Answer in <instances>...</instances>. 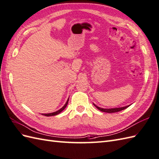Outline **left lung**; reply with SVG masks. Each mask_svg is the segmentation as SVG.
<instances>
[{
  "label": "left lung",
  "instance_id": "8db88e82",
  "mask_svg": "<svg viewBox=\"0 0 159 159\" xmlns=\"http://www.w3.org/2000/svg\"><path fill=\"white\" fill-rule=\"evenodd\" d=\"M93 105H95V106L99 109V110L103 111V112H106V113H115V112H118L120 111L121 110H124V109H126L127 107H128L129 106H130L131 105H127V106H124V107H116V108H110V109H104V108H101L99 107L98 106H97V105L93 103Z\"/></svg>",
  "mask_w": 159,
  "mask_h": 159
}]
</instances>
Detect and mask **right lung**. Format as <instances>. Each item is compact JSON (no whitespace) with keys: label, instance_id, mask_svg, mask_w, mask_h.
<instances>
[{"label":"right lung","instance_id":"right-lung-1","mask_svg":"<svg viewBox=\"0 0 159 159\" xmlns=\"http://www.w3.org/2000/svg\"><path fill=\"white\" fill-rule=\"evenodd\" d=\"M68 100H69V98L68 99V100H67V101H66V103L64 104V106L61 108V109H60L59 110H58V111H55V112H52V113H42V115H43V116H56V115H58V114H59V113H60V112H62L64 109L66 108V107L67 106V105H68Z\"/></svg>","mask_w":159,"mask_h":159}]
</instances>
